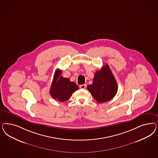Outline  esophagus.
<instances>
[{"label":"esophagus","instance_id":"1","mask_svg":"<svg viewBox=\"0 0 158 158\" xmlns=\"http://www.w3.org/2000/svg\"><path fill=\"white\" fill-rule=\"evenodd\" d=\"M80 88L81 89H85L86 88V84H82L80 86Z\"/></svg>","mask_w":158,"mask_h":158}]
</instances>
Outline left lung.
<instances>
[{
    "label": "left lung",
    "instance_id": "1",
    "mask_svg": "<svg viewBox=\"0 0 158 158\" xmlns=\"http://www.w3.org/2000/svg\"><path fill=\"white\" fill-rule=\"evenodd\" d=\"M117 84L109 66L106 64L101 70L97 71L91 85L87 89L98 103L107 102L115 96L117 91Z\"/></svg>",
    "mask_w": 158,
    "mask_h": 158
}]
</instances>
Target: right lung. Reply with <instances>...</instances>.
Wrapping results in <instances>:
<instances>
[{"instance_id": "obj_1", "label": "right lung", "mask_w": 158, "mask_h": 158, "mask_svg": "<svg viewBox=\"0 0 158 158\" xmlns=\"http://www.w3.org/2000/svg\"><path fill=\"white\" fill-rule=\"evenodd\" d=\"M61 73L59 69L55 71L50 94L53 99L63 102L68 100L72 94L79 89V87L74 82L70 81L69 78L61 76Z\"/></svg>"}]
</instances>
